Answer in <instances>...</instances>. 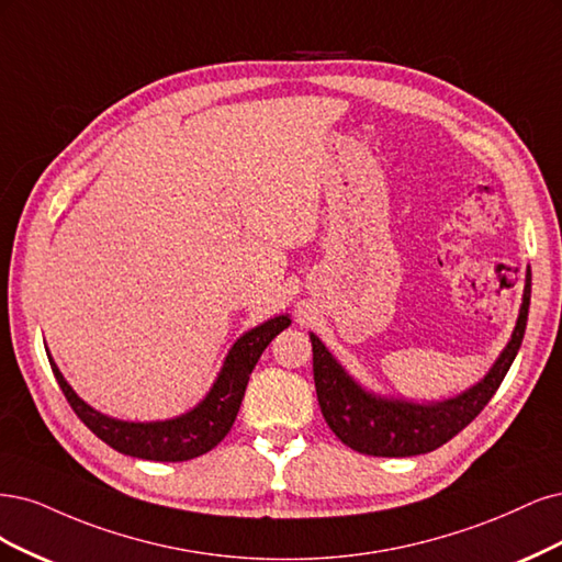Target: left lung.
<instances>
[{"label": "left lung", "instance_id": "obj_1", "mask_svg": "<svg viewBox=\"0 0 562 562\" xmlns=\"http://www.w3.org/2000/svg\"><path fill=\"white\" fill-rule=\"evenodd\" d=\"M532 276H525V292L520 315L516 322L509 346L504 348L495 367L479 385L467 390L456 400L439 402L431 406L380 400L361 390L355 380L342 371V367L322 346V340L311 334L313 340V375L317 402L324 420L336 437L357 452L375 458H411L437 450L456 437L493 400L502 380L514 364L522 342L525 324H528Z\"/></svg>", "mask_w": 562, "mask_h": 562}]
</instances>
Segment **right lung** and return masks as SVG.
Here are the masks:
<instances>
[{"instance_id": "add662e5", "label": "right lung", "mask_w": 562, "mask_h": 562, "mask_svg": "<svg viewBox=\"0 0 562 562\" xmlns=\"http://www.w3.org/2000/svg\"><path fill=\"white\" fill-rule=\"evenodd\" d=\"M292 319L280 315L276 319L263 322L261 327L247 331L231 348L222 373L216 378L210 394L198 404L191 413L182 418L166 423H121L114 418L90 408L81 402L77 392L67 385V380L58 371L56 361H50V369L56 373L58 385L69 402L71 411L79 415V420L102 439L106 446L123 452V456L154 460V462H184L203 456L220 443L235 423V415L240 411L243 396L247 390V380L255 371L261 352L268 348L282 329H286Z\"/></svg>"}]
</instances>
